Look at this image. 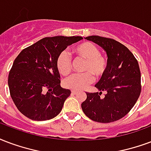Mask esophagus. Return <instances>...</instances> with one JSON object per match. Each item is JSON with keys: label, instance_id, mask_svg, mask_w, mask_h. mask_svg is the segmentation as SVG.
<instances>
[{"label": "esophagus", "instance_id": "esophagus-1", "mask_svg": "<svg viewBox=\"0 0 151 151\" xmlns=\"http://www.w3.org/2000/svg\"><path fill=\"white\" fill-rule=\"evenodd\" d=\"M71 93H72V94H77V93H78V91H77V90H72V91H71Z\"/></svg>", "mask_w": 151, "mask_h": 151}]
</instances>
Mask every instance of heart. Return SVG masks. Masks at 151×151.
Returning a JSON list of instances; mask_svg holds the SVG:
<instances>
[{"instance_id":"heart-1","label":"heart","mask_w":151,"mask_h":151,"mask_svg":"<svg viewBox=\"0 0 151 151\" xmlns=\"http://www.w3.org/2000/svg\"><path fill=\"white\" fill-rule=\"evenodd\" d=\"M78 58L86 61L82 71L84 73L73 74L64 81V86L71 90L85 89L93 81V77L99 78L105 74L108 68V60L100 54V50L95 45L89 41L81 42L73 49ZM58 70L61 75L66 76L72 71V61L65 51L60 53L56 61Z\"/></svg>"}]
</instances>
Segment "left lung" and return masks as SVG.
I'll list each match as a JSON object with an SVG mask.
<instances>
[{
  "mask_svg": "<svg viewBox=\"0 0 151 151\" xmlns=\"http://www.w3.org/2000/svg\"><path fill=\"white\" fill-rule=\"evenodd\" d=\"M106 52L108 68L95 85L100 92L86 93L81 109L91 120L101 123L118 121L130 111L141 93V73L137 59L128 48L112 38L86 37ZM102 91L107 93L101 95Z\"/></svg>",
  "mask_w": 151,
  "mask_h": 151,
  "instance_id": "obj_1",
  "label": "left lung"
}]
</instances>
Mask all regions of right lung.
Wrapping results in <instances>:
<instances>
[{"label": "right lung", "instance_id": "right-lung-1", "mask_svg": "<svg viewBox=\"0 0 151 151\" xmlns=\"http://www.w3.org/2000/svg\"><path fill=\"white\" fill-rule=\"evenodd\" d=\"M80 36L45 37L19 53L9 73L11 98L22 114L35 121L50 120L59 114L71 93L60 86L56 65L58 56Z\"/></svg>", "mask_w": 151, "mask_h": 151}]
</instances>
